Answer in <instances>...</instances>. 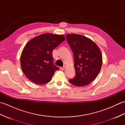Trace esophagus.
<instances>
[{
  "instance_id": "1",
  "label": "esophagus",
  "mask_w": 125,
  "mask_h": 125,
  "mask_svg": "<svg viewBox=\"0 0 125 125\" xmlns=\"http://www.w3.org/2000/svg\"><path fill=\"white\" fill-rule=\"evenodd\" d=\"M65 67H66V65H64V66H63V67H61V69L62 70H64L65 69Z\"/></svg>"
}]
</instances>
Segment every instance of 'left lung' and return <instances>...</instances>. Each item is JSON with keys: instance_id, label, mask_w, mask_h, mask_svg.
<instances>
[{"instance_id": "8db88e82", "label": "left lung", "mask_w": 125, "mask_h": 125, "mask_svg": "<svg viewBox=\"0 0 125 125\" xmlns=\"http://www.w3.org/2000/svg\"><path fill=\"white\" fill-rule=\"evenodd\" d=\"M74 57L76 76L69 82L73 85L84 86L96 78L102 68L103 58L99 47L91 39L77 34L66 35Z\"/></svg>"}]
</instances>
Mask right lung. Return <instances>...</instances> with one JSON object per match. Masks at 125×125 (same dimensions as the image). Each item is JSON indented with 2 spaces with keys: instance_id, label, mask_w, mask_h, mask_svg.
<instances>
[{
  "instance_id": "right-lung-1",
  "label": "right lung",
  "mask_w": 125,
  "mask_h": 125,
  "mask_svg": "<svg viewBox=\"0 0 125 125\" xmlns=\"http://www.w3.org/2000/svg\"><path fill=\"white\" fill-rule=\"evenodd\" d=\"M65 39L63 35L46 33L30 40L20 57L21 67L26 77L38 84L49 82L55 71L59 70L53 64L52 50Z\"/></svg>"
}]
</instances>
